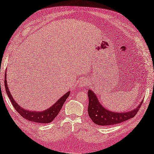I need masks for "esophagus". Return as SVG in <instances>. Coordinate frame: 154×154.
Wrapping results in <instances>:
<instances>
[{"label":"esophagus","instance_id":"1","mask_svg":"<svg viewBox=\"0 0 154 154\" xmlns=\"http://www.w3.org/2000/svg\"><path fill=\"white\" fill-rule=\"evenodd\" d=\"M89 84V81L87 79H82L80 82V85L82 86H85V85H87Z\"/></svg>","mask_w":154,"mask_h":154}]
</instances>
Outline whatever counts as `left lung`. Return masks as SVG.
<instances>
[{
    "mask_svg": "<svg viewBox=\"0 0 154 154\" xmlns=\"http://www.w3.org/2000/svg\"><path fill=\"white\" fill-rule=\"evenodd\" d=\"M89 97L88 114L93 122L99 126H109L117 124L134 117L139 110L143 100L136 109L126 113H115L103 107L92 91L87 92Z\"/></svg>",
    "mask_w": 154,
    "mask_h": 154,
    "instance_id": "1",
    "label": "left lung"
}]
</instances>
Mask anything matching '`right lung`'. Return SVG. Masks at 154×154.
Wrapping results in <instances>:
<instances>
[{
    "label": "right lung",
    "instance_id": "obj_1",
    "mask_svg": "<svg viewBox=\"0 0 154 154\" xmlns=\"http://www.w3.org/2000/svg\"><path fill=\"white\" fill-rule=\"evenodd\" d=\"M5 89L6 93L8 94V97H9L10 101L13 105L15 109L18 112V113L22 116L23 118L25 119L30 120L32 122H38V123H50L51 122L52 120L55 119V117L60 113L61 109L63 106L64 102L68 98L70 94V91L67 92L65 94H64L63 97H61L57 102H56L54 104L52 107H49L48 109L45 110L43 111H30L29 110L24 109V108L20 107L19 104L17 103L12 97L11 94L9 91L7 85V80H6V74L5 73Z\"/></svg>",
    "mask_w": 154,
    "mask_h": 154
}]
</instances>
